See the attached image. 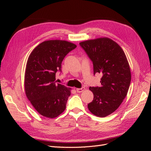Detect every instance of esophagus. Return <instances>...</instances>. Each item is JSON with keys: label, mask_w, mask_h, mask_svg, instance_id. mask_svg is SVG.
<instances>
[{"label": "esophagus", "mask_w": 151, "mask_h": 151, "mask_svg": "<svg viewBox=\"0 0 151 151\" xmlns=\"http://www.w3.org/2000/svg\"><path fill=\"white\" fill-rule=\"evenodd\" d=\"M84 88H77V89H76V91H77V92H79V93L82 92L83 91H84Z\"/></svg>", "instance_id": "1"}]
</instances>
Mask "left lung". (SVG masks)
<instances>
[{
	"label": "left lung",
	"mask_w": 151,
	"mask_h": 151,
	"mask_svg": "<svg viewBox=\"0 0 151 151\" xmlns=\"http://www.w3.org/2000/svg\"><path fill=\"white\" fill-rule=\"evenodd\" d=\"M93 62V74L100 73V87H90L93 100L88 109L104 117L119 108L127 94L131 82L129 62L121 47L109 38L101 37L80 43Z\"/></svg>",
	"instance_id": "1"
}]
</instances>
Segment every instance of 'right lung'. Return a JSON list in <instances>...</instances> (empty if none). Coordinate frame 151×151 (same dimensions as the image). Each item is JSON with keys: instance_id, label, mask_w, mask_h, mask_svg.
Masks as SVG:
<instances>
[{"instance_id": "1", "label": "right lung", "mask_w": 151, "mask_h": 151, "mask_svg": "<svg viewBox=\"0 0 151 151\" xmlns=\"http://www.w3.org/2000/svg\"><path fill=\"white\" fill-rule=\"evenodd\" d=\"M76 45L65 40H51L39 44L28 58L24 75L26 97L37 111L55 118L66 108L71 89L55 81L65 55Z\"/></svg>"}]
</instances>
